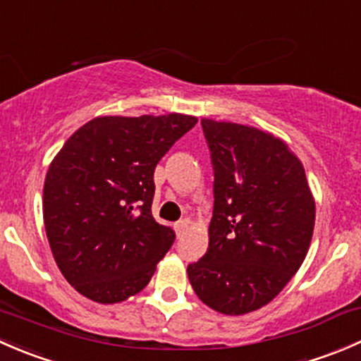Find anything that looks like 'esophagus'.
<instances>
[{
	"mask_svg": "<svg viewBox=\"0 0 361 361\" xmlns=\"http://www.w3.org/2000/svg\"><path fill=\"white\" fill-rule=\"evenodd\" d=\"M188 227H190V221L188 220H180L176 224V232H178V235H181V234H185V232L188 231Z\"/></svg>",
	"mask_w": 361,
	"mask_h": 361,
	"instance_id": "obj_1",
	"label": "esophagus"
}]
</instances>
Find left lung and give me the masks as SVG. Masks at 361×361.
<instances>
[{"label":"left lung","mask_w":361,"mask_h":361,"mask_svg":"<svg viewBox=\"0 0 361 361\" xmlns=\"http://www.w3.org/2000/svg\"><path fill=\"white\" fill-rule=\"evenodd\" d=\"M214 169L206 255L188 265L195 295L241 316L267 305L300 269L316 204L300 159L257 127L202 118Z\"/></svg>","instance_id":"1"}]
</instances>
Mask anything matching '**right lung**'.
<instances>
[{
	"mask_svg": "<svg viewBox=\"0 0 361 361\" xmlns=\"http://www.w3.org/2000/svg\"><path fill=\"white\" fill-rule=\"evenodd\" d=\"M197 123L183 113L96 116L68 137L43 185V221L57 267L83 297L140 293L174 241L152 216L154 171Z\"/></svg>",
	"mask_w": 361,
	"mask_h": 361,
	"instance_id": "add662e5",
	"label": "right lung"
}]
</instances>
